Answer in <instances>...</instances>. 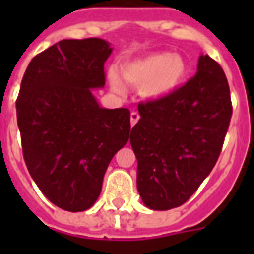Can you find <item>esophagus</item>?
<instances>
[{"instance_id":"1","label":"esophagus","mask_w":254,"mask_h":254,"mask_svg":"<svg viewBox=\"0 0 254 254\" xmlns=\"http://www.w3.org/2000/svg\"><path fill=\"white\" fill-rule=\"evenodd\" d=\"M138 120H139V115L135 111H133L130 113V123H131V127H134L135 124L138 123Z\"/></svg>"}]
</instances>
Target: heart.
Listing matches in <instances>:
<instances>
[{"label": "heart", "mask_w": 254, "mask_h": 254, "mask_svg": "<svg viewBox=\"0 0 254 254\" xmlns=\"http://www.w3.org/2000/svg\"><path fill=\"white\" fill-rule=\"evenodd\" d=\"M187 63L181 55L155 53L133 61L123 67L124 79L141 88V95L147 101H161L174 95L187 77ZM115 89L123 91V85L115 73H111Z\"/></svg>", "instance_id": "b5f03b06"}]
</instances>
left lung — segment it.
<instances>
[{"instance_id":"8db88e82","label":"left lung","mask_w":254,"mask_h":254,"mask_svg":"<svg viewBox=\"0 0 254 254\" xmlns=\"http://www.w3.org/2000/svg\"><path fill=\"white\" fill-rule=\"evenodd\" d=\"M130 133L137 189L155 211L179 207L208 177L220 155L232 116L224 71L201 54L196 75L174 95L139 104Z\"/></svg>"}]
</instances>
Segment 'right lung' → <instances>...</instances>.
Returning a JSON list of instances; mask_svg holds the SVG:
<instances>
[{"label": "right lung", "mask_w": 254, "mask_h": 254, "mask_svg": "<svg viewBox=\"0 0 254 254\" xmlns=\"http://www.w3.org/2000/svg\"><path fill=\"white\" fill-rule=\"evenodd\" d=\"M111 43L63 39L33 58L17 99V123L30 175L51 203L69 212L91 208L104 174L130 131L127 108L100 107Z\"/></svg>", "instance_id": "add662e5"}]
</instances>
